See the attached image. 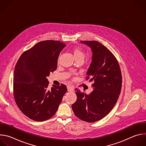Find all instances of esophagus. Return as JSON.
I'll list each match as a JSON object with an SVG mask.
<instances>
[{
	"label": "esophagus",
	"mask_w": 146,
	"mask_h": 146,
	"mask_svg": "<svg viewBox=\"0 0 146 146\" xmlns=\"http://www.w3.org/2000/svg\"><path fill=\"white\" fill-rule=\"evenodd\" d=\"M68 91L69 92H71V91H74V87L73 86H68Z\"/></svg>",
	"instance_id": "obj_1"
}]
</instances>
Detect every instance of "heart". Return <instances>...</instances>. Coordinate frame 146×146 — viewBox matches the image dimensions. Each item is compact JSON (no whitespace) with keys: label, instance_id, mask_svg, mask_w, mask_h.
I'll list each match as a JSON object with an SVG mask.
<instances>
[{"label":"heart","instance_id":"obj_1","mask_svg":"<svg viewBox=\"0 0 146 146\" xmlns=\"http://www.w3.org/2000/svg\"><path fill=\"white\" fill-rule=\"evenodd\" d=\"M72 52L75 59L77 60L79 58H84L85 53L80 47H74L72 49Z\"/></svg>","mask_w":146,"mask_h":146}]
</instances>
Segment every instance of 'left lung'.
<instances>
[{
    "instance_id": "1",
    "label": "left lung",
    "mask_w": 146,
    "mask_h": 146,
    "mask_svg": "<svg viewBox=\"0 0 146 146\" xmlns=\"http://www.w3.org/2000/svg\"><path fill=\"white\" fill-rule=\"evenodd\" d=\"M92 52L87 80L92 81L94 90L89 95L76 88L77 100L72 105L74 114L88 122L106 117L114 107L122 87V74L118 62L112 52L97 41H81Z\"/></svg>"
}]
</instances>
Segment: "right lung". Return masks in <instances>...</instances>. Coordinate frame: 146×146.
Masks as SVG:
<instances>
[{"label":"right lung","instance_id":"add662e5","mask_svg":"<svg viewBox=\"0 0 146 146\" xmlns=\"http://www.w3.org/2000/svg\"><path fill=\"white\" fill-rule=\"evenodd\" d=\"M65 46L59 41H40L25 51L17 62L14 97L19 110L30 119L43 121L51 118L68 91L63 84L48 90L47 78L56 69L59 53Z\"/></svg>","mask_w":146,"mask_h":146}]
</instances>
